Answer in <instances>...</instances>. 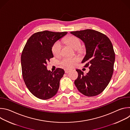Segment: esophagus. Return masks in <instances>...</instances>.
Listing matches in <instances>:
<instances>
[{
    "label": "esophagus",
    "mask_w": 130,
    "mask_h": 130,
    "mask_svg": "<svg viewBox=\"0 0 130 130\" xmlns=\"http://www.w3.org/2000/svg\"><path fill=\"white\" fill-rule=\"evenodd\" d=\"M71 71V69H65V72L66 73H68L69 72H70Z\"/></svg>",
    "instance_id": "1"
}]
</instances>
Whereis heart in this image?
I'll return each instance as SVG.
<instances>
[{"label": "heart", "mask_w": 130, "mask_h": 130, "mask_svg": "<svg viewBox=\"0 0 130 130\" xmlns=\"http://www.w3.org/2000/svg\"><path fill=\"white\" fill-rule=\"evenodd\" d=\"M64 41L70 45L74 49L78 52L82 50L81 41L78 37L75 35H70L64 39ZM62 44L60 41L55 42L52 46L51 51L55 56H59L61 53ZM79 60L76 58H64L61 61V64L66 68H71L75 66L78 62Z\"/></svg>", "instance_id": "b5f03b06"}]
</instances>
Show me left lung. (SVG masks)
<instances>
[{"label":"left lung","mask_w":130,"mask_h":130,"mask_svg":"<svg viewBox=\"0 0 130 130\" xmlns=\"http://www.w3.org/2000/svg\"><path fill=\"white\" fill-rule=\"evenodd\" d=\"M85 43L86 54L82 63L89 71L84 75L76 69L78 77L75 84L78 90L88 97L97 96L105 89L112 78L115 54L113 45L108 37L94 30L72 31Z\"/></svg>","instance_id":"1"}]
</instances>
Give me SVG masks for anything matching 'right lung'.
Returning a JSON list of instances; mask_svg holds the SVG:
<instances>
[{"mask_svg":"<svg viewBox=\"0 0 130 130\" xmlns=\"http://www.w3.org/2000/svg\"><path fill=\"white\" fill-rule=\"evenodd\" d=\"M67 33L43 31L36 32L28 40L22 51V75L29 90L36 97L49 99L56 95L60 81L65 73L58 68L55 71L47 69L48 62L53 57V43Z\"/></svg>","mask_w":130,"mask_h":130,"instance_id":"obj_1","label":"right lung"}]
</instances>
